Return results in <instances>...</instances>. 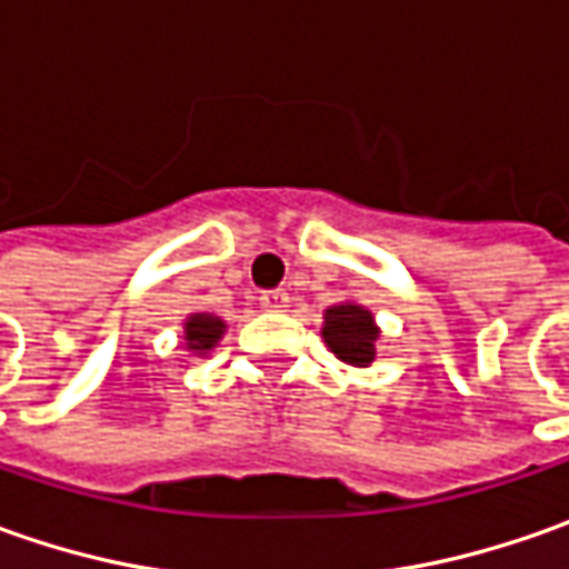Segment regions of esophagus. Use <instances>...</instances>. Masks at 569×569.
<instances>
[{
  "label": "esophagus",
  "instance_id": "obj_1",
  "mask_svg": "<svg viewBox=\"0 0 569 569\" xmlns=\"http://www.w3.org/2000/svg\"><path fill=\"white\" fill-rule=\"evenodd\" d=\"M262 307L266 310H281V307H288V295L284 291H262Z\"/></svg>",
  "mask_w": 569,
  "mask_h": 569
}]
</instances>
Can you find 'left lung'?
<instances>
[{
	"label": "left lung",
	"mask_w": 569,
	"mask_h": 569,
	"mask_svg": "<svg viewBox=\"0 0 569 569\" xmlns=\"http://www.w3.org/2000/svg\"><path fill=\"white\" fill-rule=\"evenodd\" d=\"M322 339L339 355L341 361L367 367L373 361L377 348V326L370 310H363L358 303H339L326 310V326H322Z\"/></svg>",
	"instance_id": "8db88e82"
}]
</instances>
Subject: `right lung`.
<instances>
[{
  "mask_svg": "<svg viewBox=\"0 0 569 569\" xmlns=\"http://www.w3.org/2000/svg\"><path fill=\"white\" fill-rule=\"evenodd\" d=\"M221 332H224V322L218 317H206V313H196V317H189L187 322V341L192 351H211L214 348V341L221 339Z\"/></svg>",
  "mask_w": 569,
  "mask_h": 569,
  "instance_id": "right-lung-1",
  "label": "right lung"
}]
</instances>
